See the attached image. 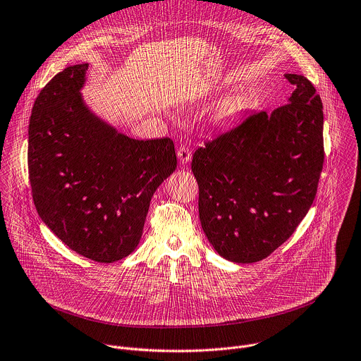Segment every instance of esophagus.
I'll return each mask as SVG.
<instances>
[{
  "label": "esophagus",
  "mask_w": 361,
  "mask_h": 361,
  "mask_svg": "<svg viewBox=\"0 0 361 361\" xmlns=\"http://www.w3.org/2000/svg\"><path fill=\"white\" fill-rule=\"evenodd\" d=\"M177 156H178L180 163L187 164V163L191 160V152H190L188 146H180V147L177 149Z\"/></svg>",
  "instance_id": "esophagus-1"
}]
</instances>
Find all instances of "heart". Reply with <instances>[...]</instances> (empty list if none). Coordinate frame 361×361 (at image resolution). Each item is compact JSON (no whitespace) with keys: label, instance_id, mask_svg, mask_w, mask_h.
<instances>
[{"label":"heart","instance_id":"1","mask_svg":"<svg viewBox=\"0 0 361 361\" xmlns=\"http://www.w3.org/2000/svg\"><path fill=\"white\" fill-rule=\"evenodd\" d=\"M246 109V102L240 97H231L225 99L214 112L212 122L216 126H226L235 122Z\"/></svg>","mask_w":361,"mask_h":361}]
</instances>
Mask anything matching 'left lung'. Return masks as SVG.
<instances>
[{
	"label": "left lung",
	"instance_id": "1",
	"mask_svg": "<svg viewBox=\"0 0 361 361\" xmlns=\"http://www.w3.org/2000/svg\"><path fill=\"white\" fill-rule=\"evenodd\" d=\"M295 85L288 102L247 116L198 147L191 169L198 211L215 252L233 263L270 256L308 214L324 166V111L312 82Z\"/></svg>",
	"mask_w": 361,
	"mask_h": 361
}]
</instances>
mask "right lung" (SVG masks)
Segmentation results:
<instances>
[{
    "label": "right lung",
    "mask_w": 361,
    "mask_h": 361,
    "mask_svg": "<svg viewBox=\"0 0 361 361\" xmlns=\"http://www.w3.org/2000/svg\"><path fill=\"white\" fill-rule=\"evenodd\" d=\"M88 63L66 67L35 99L27 169L36 211L73 252L98 263L129 256L150 200L177 167L170 137L137 140L90 109Z\"/></svg>",
    "instance_id": "obj_1"
}]
</instances>
